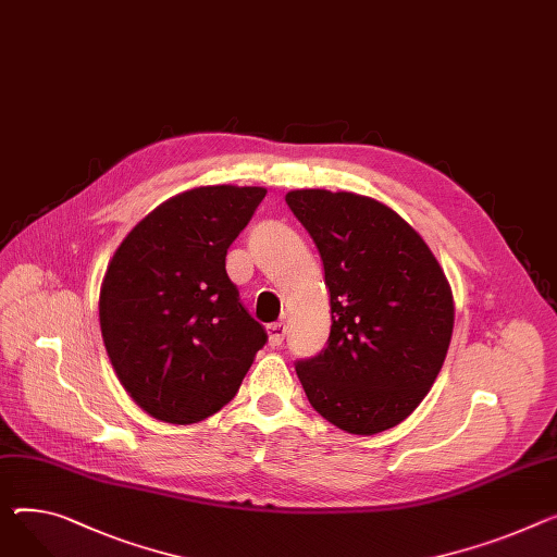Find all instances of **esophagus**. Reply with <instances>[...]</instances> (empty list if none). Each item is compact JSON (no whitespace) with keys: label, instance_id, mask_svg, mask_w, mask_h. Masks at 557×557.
<instances>
[{"label":"esophagus","instance_id":"esophagus-1","mask_svg":"<svg viewBox=\"0 0 557 557\" xmlns=\"http://www.w3.org/2000/svg\"><path fill=\"white\" fill-rule=\"evenodd\" d=\"M267 333H269L271 347H280L284 343V336H286V324L284 322H273V324L267 326Z\"/></svg>","mask_w":557,"mask_h":557}]
</instances>
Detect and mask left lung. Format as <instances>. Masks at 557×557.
Instances as JSON below:
<instances>
[{
    "label": "left lung",
    "instance_id": "8db88e82",
    "mask_svg": "<svg viewBox=\"0 0 557 557\" xmlns=\"http://www.w3.org/2000/svg\"><path fill=\"white\" fill-rule=\"evenodd\" d=\"M286 203L324 267L326 347L295 364L313 410L372 436L410 417L446 360L455 302L423 237L389 206L356 193L290 190Z\"/></svg>",
    "mask_w": 557,
    "mask_h": 557
}]
</instances>
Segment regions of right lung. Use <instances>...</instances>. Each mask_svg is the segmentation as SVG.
<instances>
[{"instance_id": "add662e5", "label": "right lung", "mask_w": 557, "mask_h": 557, "mask_svg": "<svg viewBox=\"0 0 557 557\" xmlns=\"http://www.w3.org/2000/svg\"><path fill=\"white\" fill-rule=\"evenodd\" d=\"M267 197L257 185H201L145 214L100 284V331L132 400L190 425L239 389L267 331L239 302L226 252Z\"/></svg>"}]
</instances>
